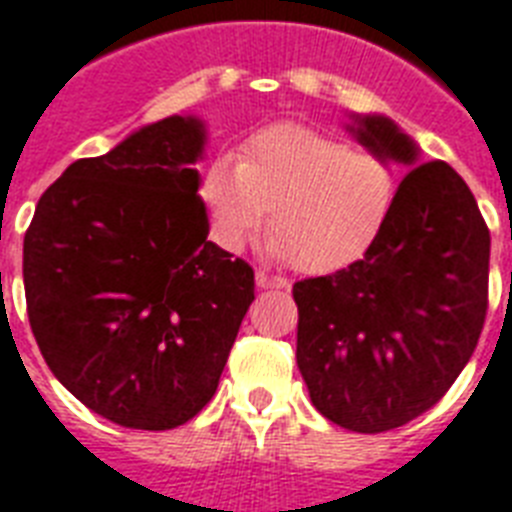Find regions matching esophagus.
I'll return each mask as SVG.
<instances>
[{
    "instance_id": "34e87169",
    "label": "esophagus",
    "mask_w": 512,
    "mask_h": 512,
    "mask_svg": "<svg viewBox=\"0 0 512 512\" xmlns=\"http://www.w3.org/2000/svg\"><path fill=\"white\" fill-rule=\"evenodd\" d=\"M255 284L257 290H287V287H290L287 279H282V276H271V273L265 271L255 273Z\"/></svg>"
}]
</instances>
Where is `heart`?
<instances>
[{
  "mask_svg": "<svg viewBox=\"0 0 512 512\" xmlns=\"http://www.w3.org/2000/svg\"><path fill=\"white\" fill-rule=\"evenodd\" d=\"M198 195L214 241L239 252L263 225L265 255L303 273H333L373 249L392 220L400 179L376 152L300 123L257 131L244 158H214Z\"/></svg>",
  "mask_w": 512,
  "mask_h": 512,
  "instance_id": "obj_1",
  "label": "heart"
}]
</instances>
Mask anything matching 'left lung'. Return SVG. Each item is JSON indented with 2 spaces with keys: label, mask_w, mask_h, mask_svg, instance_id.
<instances>
[{
  "label": "left lung",
  "mask_w": 512,
  "mask_h": 512,
  "mask_svg": "<svg viewBox=\"0 0 512 512\" xmlns=\"http://www.w3.org/2000/svg\"><path fill=\"white\" fill-rule=\"evenodd\" d=\"M346 131L408 174L368 255L292 287L298 368L325 419L373 435L429 411L473 357L491 236L464 179L443 161L421 163L392 117L349 115Z\"/></svg>",
  "instance_id": "left-lung-1"
}]
</instances>
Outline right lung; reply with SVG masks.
Listing matches in <instances>:
<instances>
[{
	"label": "right lung",
	"mask_w": 512,
	"mask_h": 512,
	"mask_svg": "<svg viewBox=\"0 0 512 512\" xmlns=\"http://www.w3.org/2000/svg\"><path fill=\"white\" fill-rule=\"evenodd\" d=\"M206 123L171 115L42 193L23 239L31 333L53 376L120 427L174 429L220 384L255 271L209 241Z\"/></svg>",
	"instance_id": "add662e5"
}]
</instances>
